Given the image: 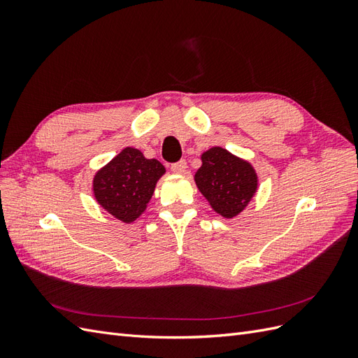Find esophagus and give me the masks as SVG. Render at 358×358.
Listing matches in <instances>:
<instances>
[{
	"label": "esophagus",
	"instance_id": "obj_1",
	"mask_svg": "<svg viewBox=\"0 0 358 358\" xmlns=\"http://www.w3.org/2000/svg\"><path fill=\"white\" fill-rule=\"evenodd\" d=\"M171 170L175 171V173H185V170H187V161L185 159H180L178 162H173Z\"/></svg>",
	"mask_w": 358,
	"mask_h": 358
}]
</instances>
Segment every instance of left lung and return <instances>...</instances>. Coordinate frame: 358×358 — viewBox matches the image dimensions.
<instances>
[{"label":"left lung","mask_w":358,"mask_h":358,"mask_svg":"<svg viewBox=\"0 0 358 358\" xmlns=\"http://www.w3.org/2000/svg\"><path fill=\"white\" fill-rule=\"evenodd\" d=\"M203 166L196 183L215 212L233 218L243 210L257 191V175L249 162L222 148H212L201 155Z\"/></svg>","instance_id":"left-lung-1"}]
</instances>
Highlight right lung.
Instances as JSON below:
<instances>
[{
	"label": "right lung",
	"mask_w": 358,
	"mask_h": 358,
	"mask_svg": "<svg viewBox=\"0 0 358 358\" xmlns=\"http://www.w3.org/2000/svg\"><path fill=\"white\" fill-rule=\"evenodd\" d=\"M158 159H148L138 149L125 148L96 171L94 196L103 208L122 222H133L146 209L157 180L164 175Z\"/></svg>",
	"instance_id": "1"
}]
</instances>
